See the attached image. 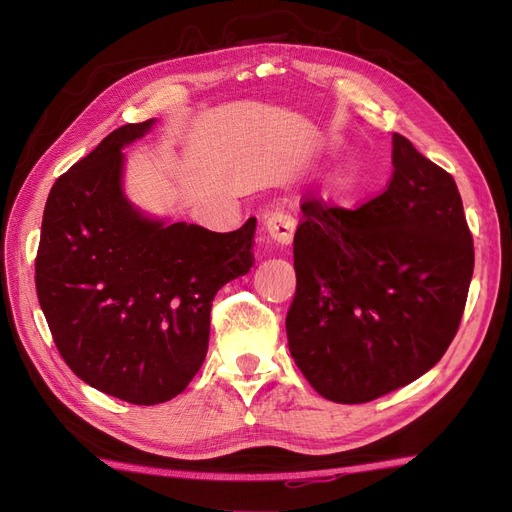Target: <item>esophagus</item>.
Masks as SVG:
<instances>
[{"instance_id":"1","label":"esophagus","mask_w":512,"mask_h":512,"mask_svg":"<svg viewBox=\"0 0 512 512\" xmlns=\"http://www.w3.org/2000/svg\"><path fill=\"white\" fill-rule=\"evenodd\" d=\"M265 228H267V235L273 243L290 245L292 237H294V228H297V220H294L288 211L275 209V211L267 213Z\"/></svg>"}]
</instances>
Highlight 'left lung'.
Returning a JSON list of instances; mask_svg holds the SVG:
<instances>
[{
    "label": "left lung",
    "instance_id": "1",
    "mask_svg": "<svg viewBox=\"0 0 512 512\" xmlns=\"http://www.w3.org/2000/svg\"><path fill=\"white\" fill-rule=\"evenodd\" d=\"M386 190L356 209L305 194L294 232V363L337 404H367L423 376L466 309L474 241L455 179L393 134Z\"/></svg>",
    "mask_w": 512,
    "mask_h": 512
}]
</instances>
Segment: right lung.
I'll use <instances>...</instances> for the list:
<instances>
[{
    "label": "right lung",
    "mask_w": 512,
    "mask_h": 512,
    "mask_svg": "<svg viewBox=\"0 0 512 512\" xmlns=\"http://www.w3.org/2000/svg\"><path fill=\"white\" fill-rule=\"evenodd\" d=\"M126 123L61 175L42 215L36 292L61 359L136 406L177 397L207 354L211 301L254 265L256 220L211 232L143 218L121 192Z\"/></svg>",
    "instance_id": "obj_1"
}]
</instances>
